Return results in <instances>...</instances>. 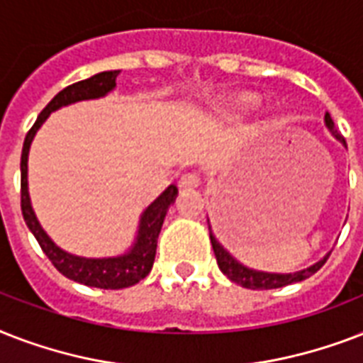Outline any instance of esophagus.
Listing matches in <instances>:
<instances>
[{"mask_svg":"<svg viewBox=\"0 0 363 363\" xmlns=\"http://www.w3.org/2000/svg\"><path fill=\"white\" fill-rule=\"evenodd\" d=\"M201 184V179H199L198 173H184V175L179 179V186L181 188H198Z\"/></svg>","mask_w":363,"mask_h":363,"instance_id":"obj_1","label":"esophagus"}]
</instances>
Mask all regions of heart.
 I'll list each match as a JSON object with an SVG mask.
<instances>
[{
  "mask_svg": "<svg viewBox=\"0 0 363 363\" xmlns=\"http://www.w3.org/2000/svg\"><path fill=\"white\" fill-rule=\"evenodd\" d=\"M252 101H254V99L248 98V96H247V98L239 99V105H241V107H250V104H252Z\"/></svg>",
  "mask_w": 363,
  "mask_h": 363,
  "instance_id": "obj_1",
  "label": "heart"
}]
</instances>
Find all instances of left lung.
Listing matches in <instances>:
<instances>
[{"instance_id":"8db88e82","label":"left lung","mask_w":363,"mask_h":363,"mask_svg":"<svg viewBox=\"0 0 363 363\" xmlns=\"http://www.w3.org/2000/svg\"><path fill=\"white\" fill-rule=\"evenodd\" d=\"M324 124H326L328 130L332 131V135L335 137L339 143H343L345 147H347L343 135L335 130V125H333L330 113L324 115ZM209 238H211V245H213V250H215L216 264H218L222 273H224L230 281L239 284V286L252 288V290H271V288H281V286H286V284H294V282L305 281V279H309L311 275H315L316 271L326 264L328 256H330V252H328L326 256H324L322 259H318L316 264L309 265V267H305V269L294 271V273H271V271H258V269H252V267H247V265H242L238 258H233L232 254L228 252L226 248L222 247L220 242H218V239L215 238V233H213V230H211V222H209Z\"/></svg>"}]
</instances>
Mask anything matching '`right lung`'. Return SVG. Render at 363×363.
<instances>
[{
  "instance_id": "1",
  "label": "right lung",
  "mask_w": 363,
  "mask_h": 363,
  "mask_svg": "<svg viewBox=\"0 0 363 363\" xmlns=\"http://www.w3.org/2000/svg\"><path fill=\"white\" fill-rule=\"evenodd\" d=\"M121 75V69L101 71L98 75L79 81L71 86L64 88L50 99V104L41 111L37 116L35 124L31 125L22 147V158H20V205H22V215H24L26 226L35 235L37 242L41 245L43 252L47 254L48 259L52 262L56 269L65 275L67 279L86 286L104 288V290H121V288L133 286L137 282L145 279L150 273L156 256V245L158 235L167 215V209L175 201L177 190L175 184H169L147 209L143 211L137 226V235L131 242V247L124 254L118 256H105V258H88V256H77L64 248H60L52 239L48 238L37 220L33 207H31L30 190H28V154L33 143V137L39 131L50 113L67 107L77 101H86V99L105 98L107 94L116 88V77Z\"/></svg>"
}]
</instances>
